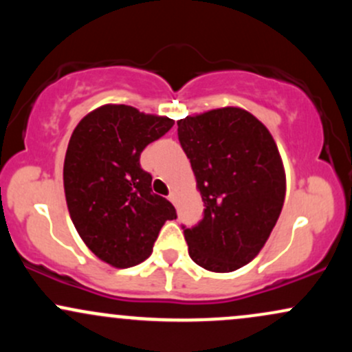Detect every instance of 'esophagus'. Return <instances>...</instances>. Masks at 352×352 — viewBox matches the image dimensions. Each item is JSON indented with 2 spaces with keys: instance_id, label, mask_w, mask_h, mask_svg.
I'll use <instances>...</instances> for the list:
<instances>
[{
  "instance_id": "1",
  "label": "esophagus",
  "mask_w": 352,
  "mask_h": 352,
  "mask_svg": "<svg viewBox=\"0 0 352 352\" xmlns=\"http://www.w3.org/2000/svg\"><path fill=\"white\" fill-rule=\"evenodd\" d=\"M168 200H170L172 204H177V193L170 192V195H168Z\"/></svg>"
}]
</instances>
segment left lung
Segmentation results:
<instances>
[{
    "mask_svg": "<svg viewBox=\"0 0 352 352\" xmlns=\"http://www.w3.org/2000/svg\"><path fill=\"white\" fill-rule=\"evenodd\" d=\"M204 200V218L185 228L188 254L213 273H230L261 252L280 217L286 173L273 135L241 107L177 120Z\"/></svg>",
    "mask_w": 352,
    "mask_h": 352,
    "instance_id": "obj_1",
    "label": "left lung"
}]
</instances>
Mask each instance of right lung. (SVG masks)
Instances as JSON below:
<instances>
[{"label":"right lung","instance_id":"obj_1","mask_svg":"<svg viewBox=\"0 0 352 352\" xmlns=\"http://www.w3.org/2000/svg\"><path fill=\"white\" fill-rule=\"evenodd\" d=\"M173 119L124 104H104L80 119L64 157V193L72 223L99 260L131 268L152 254L173 205L152 192L140 153Z\"/></svg>","mask_w":352,"mask_h":352}]
</instances>
